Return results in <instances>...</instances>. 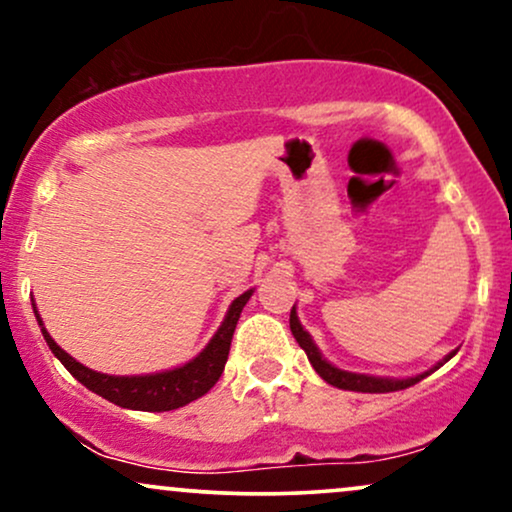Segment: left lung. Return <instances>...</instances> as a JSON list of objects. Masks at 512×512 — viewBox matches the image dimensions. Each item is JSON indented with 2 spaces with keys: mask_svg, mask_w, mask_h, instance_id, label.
Returning a JSON list of instances; mask_svg holds the SVG:
<instances>
[{
  "mask_svg": "<svg viewBox=\"0 0 512 512\" xmlns=\"http://www.w3.org/2000/svg\"><path fill=\"white\" fill-rule=\"evenodd\" d=\"M289 327H292V334L294 339L299 342L301 349L306 351L308 361L318 372L320 377L327 384H332V387L337 389H349V391H363V394H387V391H399V389H408L413 387V384H418L420 380H425L427 375H432L434 370L439 368V365H444L446 361H451L453 356H456L458 349H453L449 356H444V361H439L434 368L420 372V375H413V377H377V375H363V372H349V370H342L337 368V365H332L327 358L320 353L318 346H315L313 337L304 330V325H301L299 315H296V306H292V313H289Z\"/></svg>",
  "mask_w": 512,
  "mask_h": 512,
  "instance_id": "1",
  "label": "left lung"
}]
</instances>
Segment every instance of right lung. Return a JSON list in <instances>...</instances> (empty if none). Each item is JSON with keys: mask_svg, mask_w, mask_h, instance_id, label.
<instances>
[{"mask_svg": "<svg viewBox=\"0 0 512 512\" xmlns=\"http://www.w3.org/2000/svg\"><path fill=\"white\" fill-rule=\"evenodd\" d=\"M254 289H246L244 294H239L227 308L223 323L216 330L204 349H201L192 361L185 365H178L173 370L163 372H151V375H106V372H97L87 365L75 361L71 353H66L59 344L54 342L52 334L44 330V323L37 313V306L33 301V311L37 323L42 327L44 342L49 344V349L59 361L63 363L71 375L80 384H85L87 389L99 394L102 399L116 403L121 408L130 410H149V413H163V410H175L187 406V403L197 401L199 396H204L213 384L218 382V377L223 375V368L227 363V353H230L232 334H235L237 320L242 315V308L246 301L251 299Z\"/></svg>", "mask_w": 512, "mask_h": 512, "instance_id": "right-lung-1", "label": "right lung"}]
</instances>
